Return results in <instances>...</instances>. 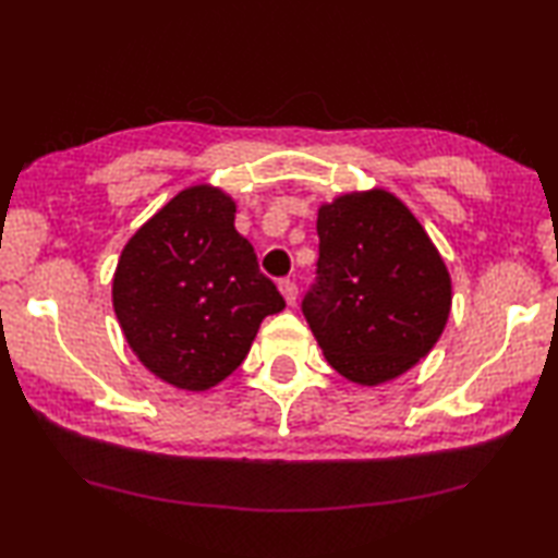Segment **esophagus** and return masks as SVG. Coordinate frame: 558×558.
I'll list each match as a JSON object with an SVG mask.
<instances>
[{"label":"esophagus","instance_id":"esophagus-1","mask_svg":"<svg viewBox=\"0 0 558 558\" xmlns=\"http://www.w3.org/2000/svg\"><path fill=\"white\" fill-rule=\"evenodd\" d=\"M278 287H280V292H282L284 301H287L289 305H294V303H296V296H299V287H296V282H294V280H289V278H282V280L278 282Z\"/></svg>","mask_w":558,"mask_h":558}]
</instances>
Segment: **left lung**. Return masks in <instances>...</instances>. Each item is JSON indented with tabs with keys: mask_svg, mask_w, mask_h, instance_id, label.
Returning a JSON list of instances; mask_svg holds the SVG:
<instances>
[{
	"mask_svg": "<svg viewBox=\"0 0 558 558\" xmlns=\"http://www.w3.org/2000/svg\"><path fill=\"white\" fill-rule=\"evenodd\" d=\"M317 278L301 307L328 365L360 385L392 380L438 342L451 278L410 209L383 189L319 207Z\"/></svg>",
	"mask_w": 558,
	"mask_h": 558,
	"instance_id": "8db88e82",
	"label": "left lung"
}]
</instances>
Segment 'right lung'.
<instances>
[{"label":"right lung","mask_w":558,"mask_h":558,"mask_svg":"<svg viewBox=\"0 0 558 558\" xmlns=\"http://www.w3.org/2000/svg\"><path fill=\"white\" fill-rule=\"evenodd\" d=\"M234 211L221 189L189 186L136 230L116 266L113 310L128 344L180 390L228 378L262 319L284 307Z\"/></svg>","instance_id":"right-lung-1"}]
</instances>
